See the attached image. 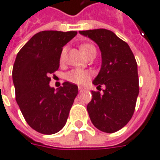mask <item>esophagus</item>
Returning a JSON list of instances; mask_svg holds the SVG:
<instances>
[{"instance_id":"1","label":"esophagus","mask_w":160,"mask_h":160,"mask_svg":"<svg viewBox=\"0 0 160 160\" xmlns=\"http://www.w3.org/2000/svg\"><path fill=\"white\" fill-rule=\"evenodd\" d=\"M78 91H79L80 92H84L85 90L83 89V88H82V87H79V88H78Z\"/></svg>"}]
</instances>
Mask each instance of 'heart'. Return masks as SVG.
Segmentation results:
<instances>
[{
  "label": "heart",
  "mask_w": 160,
  "mask_h": 160,
  "mask_svg": "<svg viewBox=\"0 0 160 160\" xmlns=\"http://www.w3.org/2000/svg\"><path fill=\"white\" fill-rule=\"evenodd\" d=\"M81 51L83 52V53L87 56L89 52L92 50H94L95 48L93 45L89 44V43H84L81 45ZM66 52H67V50L66 48H63L60 55H59V61L62 63L64 61L65 57H66ZM90 73L87 70H83V69H79V68H76V69H72L69 72L67 73L66 75V79L68 81H69L71 83H76V84H79V85H82L86 83L88 80H89Z\"/></svg>",
  "instance_id": "heart-1"
}]
</instances>
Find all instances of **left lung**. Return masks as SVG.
Wrapping results in <instances>:
<instances>
[{
    "mask_svg": "<svg viewBox=\"0 0 160 160\" xmlns=\"http://www.w3.org/2000/svg\"><path fill=\"white\" fill-rule=\"evenodd\" d=\"M95 42L102 52V67L92 83L105 90L92 91L87 111L93 126L111 133L120 130L132 118L139 94L137 63L129 45L112 31L92 29L79 31Z\"/></svg>",
    "mask_w": 160,
    "mask_h": 160,
    "instance_id": "obj_1",
    "label": "left lung"
}]
</instances>
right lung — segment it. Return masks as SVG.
Masks as SVG:
<instances>
[{
	"label": "right lung",
	"instance_id": "right-lung-1",
	"mask_svg": "<svg viewBox=\"0 0 160 160\" xmlns=\"http://www.w3.org/2000/svg\"><path fill=\"white\" fill-rule=\"evenodd\" d=\"M77 34V31H42L16 57L12 70L16 101L27 123L38 132L60 131L78 93L75 83L65 82L57 90L49 84L50 75L58 69L62 48Z\"/></svg>",
	"mask_w": 160,
	"mask_h": 160
}]
</instances>
